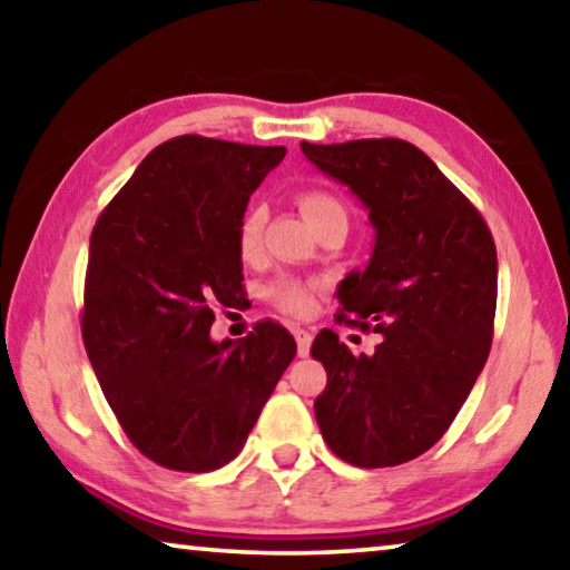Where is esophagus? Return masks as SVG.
Returning <instances> with one entry per match:
<instances>
[{
  "label": "esophagus",
  "mask_w": 570,
  "mask_h": 570,
  "mask_svg": "<svg viewBox=\"0 0 570 570\" xmlns=\"http://www.w3.org/2000/svg\"><path fill=\"white\" fill-rule=\"evenodd\" d=\"M295 341H297V356H307L311 353V343H313V333L305 328H295Z\"/></svg>",
  "instance_id": "obj_1"
}]
</instances>
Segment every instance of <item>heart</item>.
<instances>
[{
	"label": "heart",
	"instance_id": "obj_1",
	"mask_svg": "<svg viewBox=\"0 0 570 570\" xmlns=\"http://www.w3.org/2000/svg\"><path fill=\"white\" fill-rule=\"evenodd\" d=\"M297 202H301V209L311 219V224L331 217V214H346L343 202L325 189H303L297 194ZM263 227L265 209L259 204H249L237 222V249L245 259H252L259 252ZM315 291H318V283H305V279L297 277H279L267 287V297L287 315H307L315 305Z\"/></svg>",
	"mask_w": 570,
	"mask_h": 570
}]
</instances>
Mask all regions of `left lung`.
Wrapping results in <instances>:
<instances>
[{
    "instance_id": "obj_1",
    "label": "left lung",
    "mask_w": 570,
    "mask_h": 570,
    "mask_svg": "<svg viewBox=\"0 0 570 570\" xmlns=\"http://www.w3.org/2000/svg\"><path fill=\"white\" fill-rule=\"evenodd\" d=\"M301 148L368 209L376 229L368 267L343 279L338 303L343 321L384 335L371 356H353L328 328L315 335L311 353L328 371L315 419L343 462L394 468L442 440L490 356L495 242L414 144L361 138Z\"/></svg>"
}]
</instances>
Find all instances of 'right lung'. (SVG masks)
Instances as JSON below:
<instances>
[{"label": "right lung", "instance_id": "1", "mask_svg": "<svg viewBox=\"0 0 570 570\" xmlns=\"http://www.w3.org/2000/svg\"><path fill=\"white\" fill-rule=\"evenodd\" d=\"M285 146L176 136L148 154L92 227L82 307L90 366L128 440L176 472L235 460L295 358L263 321L214 343V305L242 301L237 222Z\"/></svg>", "mask_w": 570, "mask_h": 570}]
</instances>
